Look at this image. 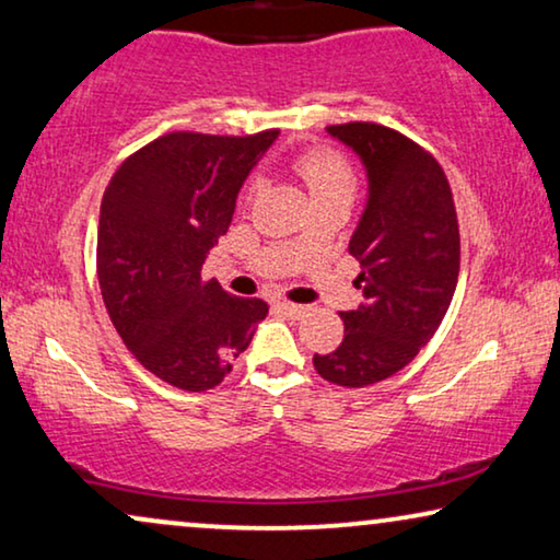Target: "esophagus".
I'll list each match as a JSON object with an SVG mask.
<instances>
[{
    "label": "esophagus",
    "mask_w": 560,
    "mask_h": 560,
    "mask_svg": "<svg viewBox=\"0 0 560 560\" xmlns=\"http://www.w3.org/2000/svg\"><path fill=\"white\" fill-rule=\"evenodd\" d=\"M273 306H277V310H279L281 314H287V317H291V319H299V317H304L306 310H310V306H302V304H291V302H277V304H273Z\"/></svg>",
    "instance_id": "obj_1"
}]
</instances>
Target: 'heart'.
Segmentation results:
<instances>
[{"mask_svg": "<svg viewBox=\"0 0 560 560\" xmlns=\"http://www.w3.org/2000/svg\"><path fill=\"white\" fill-rule=\"evenodd\" d=\"M294 167L310 187L312 200L335 192H355V172L332 149H310L296 156ZM258 187H261V179H254L248 185V195H256Z\"/></svg>", "mask_w": 560, "mask_h": 560, "instance_id": "heart-1", "label": "heart"}]
</instances>
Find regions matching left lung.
Here are the masks:
<instances>
[{
  "label": "left lung",
  "instance_id": "obj_1",
  "mask_svg": "<svg viewBox=\"0 0 560 560\" xmlns=\"http://www.w3.org/2000/svg\"><path fill=\"white\" fill-rule=\"evenodd\" d=\"M327 133L360 156L368 175L350 238L365 302L340 312V348L314 355V368L329 383L362 388L396 375L434 337L459 279V225L444 170L416 141L370 121Z\"/></svg>",
  "mask_w": 560,
  "mask_h": 560
}]
</instances>
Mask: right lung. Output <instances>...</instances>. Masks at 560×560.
<instances>
[{"label": "right lung", "instance_id": "add662e5", "mask_svg": "<svg viewBox=\"0 0 560 560\" xmlns=\"http://www.w3.org/2000/svg\"><path fill=\"white\" fill-rule=\"evenodd\" d=\"M277 137L164 133L121 162L101 200L96 269L106 312L131 355L175 388H215L269 314L264 299L233 296L200 273Z\"/></svg>", "mask_w": 560, "mask_h": 560}]
</instances>
